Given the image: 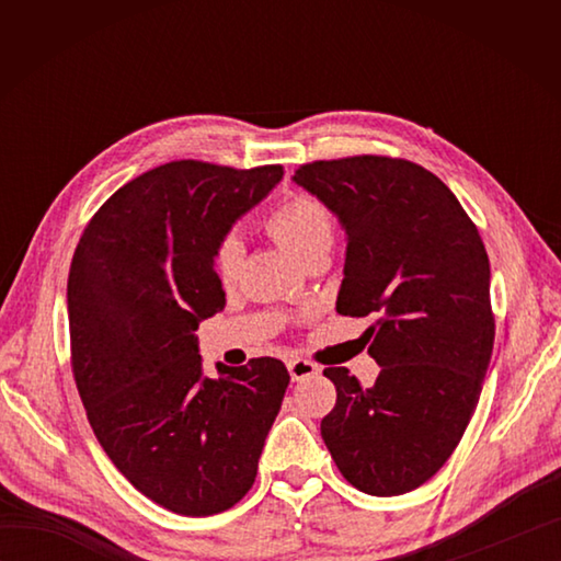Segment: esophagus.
Returning <instances> with one entry per match:
<instances>
[{
  "label": "esophagus",
  "mask_w": 561,
  "mask_h": 561,
  "mask_svg": "<svg viewBox=\"0 0 561 561\" xmlns=\"http://www.w3.org/2000/svg\"><path fill=\"white\" fill-rule=\"evenodd\" d=\"M287 368H289L291 380H304V378H311V376H318V374H320V368H318L313 362L299 359V356H296V359H289Z\"/></svg>",
  "instance_id": "obj_1"
}]
</instances>
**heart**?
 <instances>
[{
	"mask_svg": "<svg viewBox=\"0 0 561 561\" xmlns=\"http://www.w3.org/2000/svg\"><path fill=\"white\" fill-rule=\"evenodd\" d=\"M274 241L284 245L299 260L330 253L335 238V219L323 202L311 195H291L270 211L265 219ZM243 243L238 236H226L214 248L211 267L224 287H233L243 265Z\"/></svg>",
	"mask_w": 561,
	"mask_h": 561,
	"instance_id": "obj_1",
	"label": "heart"
}]
</instances>
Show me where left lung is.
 Here are the masks:
<instances>
[{
    "label": "left lung",
    "instance_id": "1",
    "mask_svg": "<svg viewBox=\"0 0 561 561\" xmlns=\"http://www.w3.org/2000/svg\"><path fill=\"white\" fill-rule=\"evenodd\" d=\"M294 181L347 233L337 313L376 318L366 330L376 383L325 368L337 402L320 434L356 490L412 492L460 444L492 359L490 257L478 226L434 173L404 159L313 161Z\"/></svg>",
    "mask_w": 561,
    "mask_h": 561
}]
</instances>
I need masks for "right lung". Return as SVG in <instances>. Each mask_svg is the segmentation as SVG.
Masks as SVG:
<instances>
[{
    "instance_id": "add662e5",
    "label": "right lung",
    "mask_w": 561,
    "mask_h": 561,
    "mask_svg": "<svg viewBox=\"0 0 561 561\" xmlns=\"http://www.w3.org/2000/svg\"><path fill=\"white\" fill-rule=\"evenodd\" d=\"M282 175L163 163L103 202L71 257V371L89 424L135 490L173 514L241 502L289 386L272 356L207 378L195 337L226 304L214 248Z\"/></svg>"
}]
</instances>
